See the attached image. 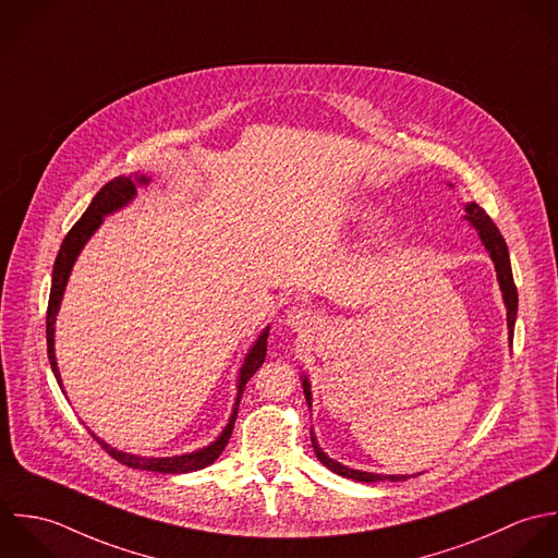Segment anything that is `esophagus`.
<instances>
[{
    "label": "esophagus",
    "mask_w": 558,
    "mask_h": 558,
    "mask_svg": "<svg viewBox=\"0 0 558 558\" xmlns=\"http://www.w3.org/2000/svg\"><path fill=\"white\" fill-rule=\"evenodd\" d=\"M313 322H315V317H313V313L308 311V308H304V306H295V308H291L289 311V315H287V326L289 328H293V330H306L308 326H313Z\"/></svg>",
    "instance_id": "1"
}]
</instances>
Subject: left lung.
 I'll return each mask as SVG.
<instances>
[{"label":"left lung","instance_id":"obj_1","mask_svg":"<svg viewBox=\"0 0 558 558\" xmlns=\"http://www.w3.org/2000/svg\"><path fill=\"white\" fill-rule=\"evenodd\" d=\"M465 216L463 220L470 223L476 232H478V239L481 243L485 245L492 263H494V269H496V278H498V284H500V291H502V300H505V308H507V328H509V344H513V328H515V317H518V289H515V282H513V271H511V260H509V247L500 234V230L496 228V223L489 220V216L476 205V203H468L463 207ZM302 388H304V397H306V403L308 408H313V390H311V381L306 375H302ZM311 442L315 448V454L317 459L330 468L336 474L344 476V478H353V481H360V483H377V481H405L410 478L408 474H377V472H364V470H355V468H349L340 461H336L332 457H328L324 452V448L317 442L313 429H311ZM421 474V472H418ZM414 476V474H412Z\"/></svg>","mask_w":558,"mask_h":558}]
</instances>
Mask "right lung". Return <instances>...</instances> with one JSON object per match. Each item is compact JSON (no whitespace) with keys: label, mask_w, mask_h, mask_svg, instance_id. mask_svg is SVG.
Returning <instances> with one entry per match:
<instances>
[{"label":"right lung","mask_w":558,"mask_h":558,"mask_svg":"<svg viewBox=\"0 0 558 558\" xmlns=\"http://www.w3.org/2000/svg\"><path fill=\"white\" fill-rule=\"evenodd\" d=\"M150 183V177L144 174H129V177H116L108 185L101 187V192L93 198L90 207L86 209V214L82 216V220L75 223L69 234L64 236L60 252L56 256L53 263V274H51V293H49V308H47V353H49V362L53 368V375L62 388V377L58 371V362H56V317L69 284V276L73 271V265L77 260V256L82 254L84 245L88 243V239L99 230V226L108 216H112L116 211L124 209L137 194V187H144ZM267 336H269V326L258 335L256 342L247 349L243 364L239 368V377H236V397L232 403V412L230 418L222 429V434L209 446H203L198 450L185 452V454H172V457H142V454H133V452H124L118 450L113 446L108 445L106 440H101L99 436H95L90 432V436L101 445L104 450H108L116 461H120L122 465H129L133 470H150V472H166V474H183V472H194L201 468L211 465L230 440L232 427H234V418H236V410H239V401L243 395V388L247 384V379L258 371V366L265 362V353H267ZM64 392V390H62Z\"/></svg>","instance_id":"obj_1"}]
</instances>
